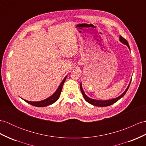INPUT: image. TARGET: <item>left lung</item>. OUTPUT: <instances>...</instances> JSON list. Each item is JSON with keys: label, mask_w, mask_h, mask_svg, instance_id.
I'll return each mask as SVG.
<instances>
[{"label": "left lung", "mask_w": 146, "mask_h": 146, "mask_svg": "<svg viewBox=\"0 0 146 146\" xmlns=\"http://www.w3.org/2000/svg\"><path fill=\"white\" fill-rule=\"evenodd\" d=\"M119 40L120 41L125 44V45H126L128 48L130 49V47H129V45L128 44V42H127V40L125 39L124 38H123V36H120L119 37ZM130 84L131 83H129V84L128 87L127 88V89L126 90V91H124V92L121 94V96H119V97H117L116 98H114V99H113V100H106V101H99V100H93V99H91V98L88 97L85 94H84V91H83V90L82 88V86H81V83L80 84V90H81V93H82V94L84 98V100H85L88 103H89L91 104L94 105V106H100V107H104V106H110V105H112L113 104L115 103L116 102H117V101L119 100V99H121V98L124 96V94H126V93L127 92V91L129 88V87L130 86Z\"/></svg>", "instance_id": "left-lung-1"}]
</instances>
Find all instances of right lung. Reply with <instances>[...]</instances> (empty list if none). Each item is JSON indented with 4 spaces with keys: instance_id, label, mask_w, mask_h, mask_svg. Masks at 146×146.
<instances>
[{
    "instance_id": "1",
    "label": "right lung",
    "mask_w": 146,
    "mask_h": 146,
    "mask_svg": "<svg viewBox=\"0 0 146 146\" xmlns=\"http://www.w3.org/2000/svg\"><path fill=\"white\" fill-rule=\"evenodd\" d=\"M66 78V76L63 79L62 82L61 83L60 85L59 86L58 88V89L55 91V93H54L53 95H52L50 97H49L48 98H47V99L41 101H38V102H32V101H27L25 100H23L26 101L27 103H28L29 104L33 105V106H36V107H44V106H48V105H50V104L54 103L55 101H56L58 100V98H59L60 95L61 94V92H62V88L63 86V84H64V83H65Z\"/></svg>"
}]
</instances>
